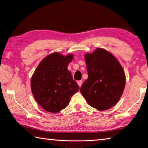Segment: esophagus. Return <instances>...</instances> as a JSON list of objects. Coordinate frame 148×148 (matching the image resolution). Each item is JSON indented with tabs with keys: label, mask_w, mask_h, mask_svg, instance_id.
Segmentation results:
<instances>
[{
	"label": "esophagus",
	"mask_w": 148,
	"mask_h": 148,
	"mask_svg": "<svg viewBox=\"0 0 148 148\" xmlns=\"http://www.w3.org/2000/svg\"><path fill=\"white\" fill-rule=\"evenodd\" d=\"M82 81H77V84H78V85H79L80 87L82 86Z\"/></svg>",
	"instance_id": "34e87169"
}]
</instances>
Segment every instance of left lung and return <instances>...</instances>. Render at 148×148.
Segmentation results:
<instances>
[{
	"mask_svg": "<svg viewBox=\"0 0 148 148\" xmlns=\"http://www.w3.org/2000/svg\"><path fill=\"white\" fill-rule=\"evenodd\" d=\"M88 77L80 91L91 107L100 111L110 109L120 100L125 85V75L115 56L97 48L84 55Z\"/></svg>",
	"mask_w": 148,
	"mask_h": 148,
	"instance_id": "left-lung-1",
	"label": "left lung"
}]
</instances>
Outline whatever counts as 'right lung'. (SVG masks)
<instances>
[{
    "mask_svg": "<svg viewBox=\"0 0 148 148\" xmlns=\"http://www.w3.org/2000/svg\"><path fill=\"white\" fill-rule=\"evenodd\" d=\"M72 54L64 56L53 53L44 58L31 79V90L34 99L44 110L57 113L69 105L79 86L73 79L67 66L73 58Z\"/></svg>",
    "mask_w": 148,
    "mask_h": 148,
    "instance_id": "add662e5",
    "label": "right lung"
}]
</instances>
